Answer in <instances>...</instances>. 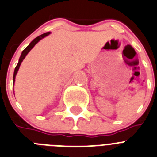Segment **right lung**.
Instances as JSON below:
<instances>
[{"mask_svg": "<svg viewBox=\"0 0 157 157\" xmlns=\"http://www.w3.org/2000/svg\"><path fill=\"white\" fill-rule=\"evenodd\" d=\"M48 34H50V32H47V33H43V34L40 35V36H37V37H36V38H35V39H34V40H32V41H31V43L29 44V45H28V46L26 48H25L23 51H22V55H21L20 58H19V63H18V64H17L16 67H15V71H14V75H13V85H14V82H15V76H16V73H17V72H18V70H19V66H20L21 63H22V60H23V59H25V57H26V56L28 54V52H29V51L31 50V49H32L33 47H34V45L36 44L37 43V42L39 41V40H41L42 38H44V36H48Z\"/></svg>", "mask_w": 157, "mask_h": 157, "instance_id": "obj_1", "label": "right lung"}]
</instances>
